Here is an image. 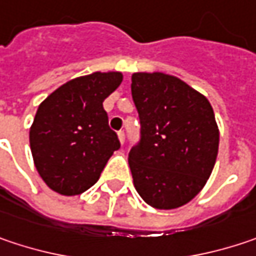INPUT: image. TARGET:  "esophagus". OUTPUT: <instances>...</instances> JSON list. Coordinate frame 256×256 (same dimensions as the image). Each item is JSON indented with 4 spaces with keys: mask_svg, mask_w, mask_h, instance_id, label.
Segmentation results:
<instances>
[{
    "mask_svg": "<svg viewBox=\"0 0 256 256\" xmlns=\"http://www.w3.org/2000/svg\"><path fill=\"white\" fill-rule=\"evenodd\" d=\"M118 139H120V142H122V144H124V140H126L124 130H120V132H118Z\"/></svg>",
    "mask_w": 256,
    "mask_h": 256,
    "instance_id": "obj_1",
    "label": "esophagus"
}]
</instances>
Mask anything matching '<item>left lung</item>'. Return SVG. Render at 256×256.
I'll return each mask as SVG.
<instances>
[{
  "mask_svg": "<svg viewBox=\"0 0 256 256\" xmlns=\"http://www.w3.org/2000/svg\"><path fill=\"white\" fill-rule=\"evenodd\" d=\"M132 98L140 133L128 152L140 198L172 210L196 196L218 152V128L208 100L174 76L134 73Z\"/></svg>",
  "mask_w": 256,
  "mask_h": 256,
  "instance_id": "8db88e82",
  "label": "left lung"
}]
</instances>
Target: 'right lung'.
I'll use <instances>...</instances> for the list:
<instances>
[{"label":"right lung","instance_id":"add662e5","mask_svg":"<svg viewBox=\"0 0 256 256\" xmlns=\"http://www.w3.org/2000/svg\"><path fill=\"white\" fill-rule=\"evenodd\" d=\"M122 80L117 72L92 73L60 86L39 105L30 150L38 173L52 190L67 196L88 190L120 148L102 102Z\"/></svg>","mask_w":256,"mask_h":256}]
</instances>
